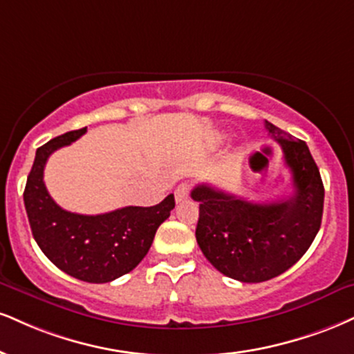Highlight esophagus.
Segmentation results:
<instances>
[{"label": "esophagus", "mask_w": 354, "mask_h": 354, "mask_svg": "<svg viewBox=\"0 0 354 354\" xmlns=\"http://www.w3.org/2000/svg\"><path fill=\"white\" fill-rule=\"evenodd\" d=\"M188 194H189V185L188 183H181V185L176 188V191H174L176 203H180V201H183V199L188 198Z\"/></svg>", "instance_id": "34e87169"}]
</instances>
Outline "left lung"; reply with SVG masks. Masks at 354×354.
<instances>
[{"mask_svg":"<svg viewBox=\"0 0 354 354\" xmlns=\"http://www.w3.org/2000/svg\"><path fill=\"white\" fill-rule=\"evenodd\" d=\"M292 171L293 194L280 201L250 203L203 183L191 191L199 203L196 241L221 274L245 283L266 282L288 270L320 231L325 189L312 153L266 120Z\"/></svg>","mask_w":354,"mask_h":354,"instance_id":"8db88e82","label":"left lung"}]
</instances>
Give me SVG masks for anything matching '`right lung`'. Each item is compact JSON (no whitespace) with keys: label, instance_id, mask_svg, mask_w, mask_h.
<instances>
[{"label":"right lung","instance_id":"right-lung-1","mask_svg":"<svg viewBox=\"0 0 354 354\" xmlns=\"http://www.w3.org/2000/svg\"><path fill=\"white\" fill-rule=\"evenodd\" d=\"M85 131L87 127L67 131L37 148L24 188V206L34 241L57 269L84 282L107 283L143 261L156 229L169 218L174 196L168 194L151 207L127 206L97 216L75 214L57 206L42 180L46 161Z\"/></svg>","mask_w":354,"mask_h":354}]
</instances>
